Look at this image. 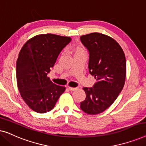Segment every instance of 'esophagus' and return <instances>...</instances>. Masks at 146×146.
Returning <instances> with one entry per match:
<instances>
[{"label":"esophagus","instance_id":"1","mask_svg":"<svg viewBox=\"0 0 146 146\" xmlns=\"http://www.w3.org/2000/svg\"><path fill=\"white\" fill-rule=\"evenodd\" d=\"M68 89L70 90V91H74L75 90L77 89V88H74V87H68Z\"/></svg>","mask_w":146,"mask_h":146}]
</instances>
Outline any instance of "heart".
Returning a JSON list of instances; mask_svg holds the SVG:
<instances>
[{
	"label": "heart",
	"instance_id": "1",
	"mask_svg": "<svg viewBox=\"0 0 146 146\" xmlns=\"http://www.w3.org/2000/svg\"><path fill=\"white\" fill-rule=\"evenodd\" d=\"M79 50H82V49L81 48H80V47H78L77 48H76V52H77V51H79Z\"/></svg>",
	"mask_w": 146,
	"mask_h": 146
}]
</instances>
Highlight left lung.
<instances>
[{"instance_id": "left-lung-1", "label": "left lung", "mask_w": 146, "mask_h": 146, "mask_svg": "<svg viewBox=\"0 0 146 146\" xmlns=\"http://www.w3.org/2000/svg\"><path fill=\"white\" fill-rule=\"evenodd\" d=\"M90 53L89 72L97 82L93 88H83L85 100L80 108L90 115L103 112L122 90L126 76V60L120 45L112 38L99 33L81 36Z\"/></svg>"}]
</instances>
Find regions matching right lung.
<instances>
[{
    "instance_id": "add662e5",
    "label": "right lung",
    "mask_w": 146,
    "mask_h": 146,
    "mask_svg": "<svg viewBox=\"0 0 146 146\" xmlns=\"http://www.w3.org/2000/svg\"><path fill=\"white\" fill-rule=\"evenodd\" d=\"M71 38L42 34L27 41L17 61L19 90L30 108L38 113L50 111L66 88L52 82L48 74L58 56L71 41Z\"/></svg>"
}]
</instances>
